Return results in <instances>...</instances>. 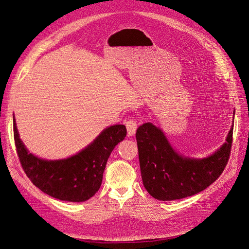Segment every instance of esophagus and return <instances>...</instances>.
<instances>
[{"label": "esophagus", "instance_id": "34e87169", "mask_svg": "<svg viewBox=\"0 0 249 249\" xmlns=\"http://www.w3.org/2000/svg\"><path fill=\"white\" fill-rule=\"evenodd\" d=\"M137 126H139V122H137L135 119L128 120V121L126 122V128H127L128 136H132L136 132Z\"/></svg>", "mask_w": 249, "mask_h": 249}]
</instances>
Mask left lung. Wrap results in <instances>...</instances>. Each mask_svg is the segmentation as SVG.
I'll return each instance as SVG.
<instances>
[{
	"label": "left lung",
	"mask_w": 249,
	"mask_h": 249,
	"mask_svg": "<svg viewBox=\"0 0 249 249\" xmlns=\"http://www.w3.org/2000/svg\"><path fill=\"white\" fill-rule=\"evenodd\" d=\"M233 126L226 142L203 159H191L177 153L160 128L152 123L140 126L135 137L145 190L162 201L190 197L205 190L219 178L229 161Z\"/></svg>",
	"instance_id": "1"
}]
</instances>
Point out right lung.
Instances as JSON below:
<instances>
[{
  "mask_svg": "<svg viewBox=\"0 0 249 249\" xmlns=\"http://www.w3.org/2000/svg\"><path fill=\"white\" fill-rule=\"evenodd\" d=\"M13 130L17 155L27 178L45 194L69 202H84L95 195L110 153L127 133L124 125L109 126L77 155L48 161L29 153L19 139L14 118Z\"/></svg>",
  "mask_w": 249,
  "mask_h": 249,
  "instance_id": "add662e5",
  "label": "right lung"
}]
</instances>
